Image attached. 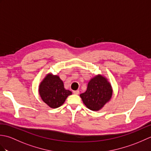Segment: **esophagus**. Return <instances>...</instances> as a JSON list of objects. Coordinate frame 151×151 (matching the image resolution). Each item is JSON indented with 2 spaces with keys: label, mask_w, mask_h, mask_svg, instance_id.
<instances>
[{
  "label": "esophagus",
  "mask_w": 151,
  "mask_h": 151,
  "mask_svg": "<svg viewBox=\"0 0 151 151\" xmlns=\"http://www.w3.org/2000/svg\"><path fill=\"white\" fill-rule=\"evenodd\" d=\"M79 93H80V91L78 90H76V91H73V93L75 94V95H78Z\"/></svg>",
  "instance_id": "obj_1"
}]
</instances>
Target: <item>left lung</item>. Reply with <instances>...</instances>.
<instances>
[{
  "instance_id": "left-lung-1",
  "label": "left lung",
  "mask_w": 151,
  "mask_h": 151,
  "mask_svg": "<svg viewBox=\"0 0 151 151\" xmlns=\"http://www.w3.org/2000/svg\"><path fill=\"white\" fill-rule=\"evenodd\" d=\"M113 89L104 76L97 75L89 81L87 90L80 95L86 106L92 111H99L110 101Z\"/></svg>"
}]
</instances>
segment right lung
Masks as SVG:
<instances>
[{"instance_id": "obj_1", "label": "right lung", "mask_w": 151, "mask_h": 151, "mask_svg": "<svg viewBox=\"0 0 151 151\" xmlns=\"http://www.w3.org/2000/svg\"><path fill=\"white\" fill-rule=\"evenodd\" d=\"M39 94L42 101L50 108L61 106L72 92L65 89L58 75L48 73L39 86Z\"/></svg>"}]
</instances>
